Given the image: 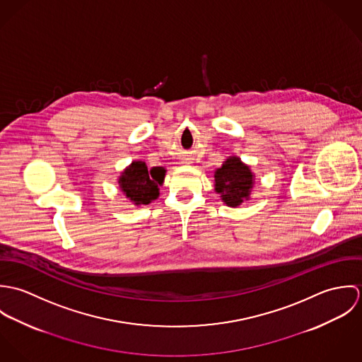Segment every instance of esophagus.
I'll use <instances>...</instances> for the list:
<instances>
[{"label": "esophagus", "instance_id": "obj_1", "mask_svg": "<svg viewBox=\"0 0 362 362\" xmlns=\"http://www.w3.org/2000/svg\"><path fill=\"white\" fill-rule=\"evenodd\" d=\"M192 161H194L192 155H185L182 157V163H184V164H191Z\"/></svg>", "mask_w": 362, "mask_h": 362}]
</instances>
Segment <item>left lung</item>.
Returning <instances> with one entry per match:
<instances>
[{
    "mask_svg": "<svg viewBox=\"0 0 362 362\" xmlns=\"http://www.w3.org/2000/svg\"><path fill=\"white\" fill-rule=\"evenodd\" d=\"M252 187L254 174L240 157L230 156L214 171V189L227 206H240L244 201H248Z\"/></svg>",
    "mask_w": 362,
    "mask_h": 362,
    "instance_id": "left-lung-1",
    "label": "left lung"
}]
</instances>
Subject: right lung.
<instances>
[{"instance_id": "add662e5", "label": "right lung", "mask_w": 362, "mask_h": 362, "mask_svg": "<svg viewBox=\"0 0 362 362\" xmlns=\"http://www.w3.org/2000/svg\"><path fill=\"white\" fill-rule=\"evenodd\" d=\"M165 175L164 167H152L148 170L146 163L132 161L119 175L118 184L127 198L134 205H149L158 198V185Z\"/></svg>"}]
</instances>
